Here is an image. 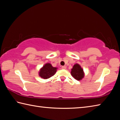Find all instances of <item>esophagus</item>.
<instances>
[{
    "label": "esophagus",
    "instance_id": "obj_1",
    "mask_svg": "<svg viewBox=\"0 0 120 120\" xmlns=\"http://www.w3.org/2000/svg\"><path fill=\"white\" fill-rule=\"evenodd\" d=\"M61 68L62 69H66V67L65 66H62L61 67Z\"/></svg>",
    "mask_w": 120,
    "mask_h": 120
}]
</instances>
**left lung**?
Wrapping results in <instances>:
<instances>
[{
	"label": "left lung",
	"mask_w": 120,
	"mask_h": 120,
	"mask_svg": "<svg viewBox=\"0 0 120 120\" xmlns=\"http://www.w3.org/2000/svg\"><path fill=\"white\" fill-rule=\"evenodd\" d=\"M71 74L73 77L77 80H81L85 76L83 70L78 63H76L74 65L73 68L71 69Z\"/></svg>",
	"instance_id": "1"
}]
</instances>
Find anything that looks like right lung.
I'll list each match as a JSON object with an SVG mask.
<instances>
[{"label": "right lung", "instance_id": "1", "mask_svg": "<svg viewBox=\"0 0 120 120\" xmlns=\"http://www.w3.org/2000/svg\"><path fill=\"white\" fill-rule=\"evenodd\" d=\"M57 68L53 67L49 63L45 64L43 67L41 68L39 72L40 77L43 79H48L53 76L57 72Z\"/></svg>", "mask_w": 120, "mask_h": 120}]
</instances>
